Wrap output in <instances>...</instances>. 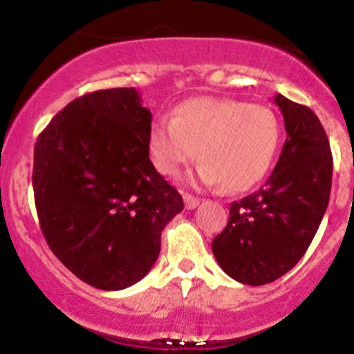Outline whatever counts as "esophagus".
<instances>
[{
    "mask_svg": "<svg viewBox=\"0 0 354 354\" xmlns=\"http://www.w3.org/2000/svg\"><path fill=\"white\" fill-rule=\"evenodd\" d=\"M183 201H185V207L187 209H195L198 204H201V198L194 197V195H188V194L183 195Z\"/></svg>",
    "mask_w": 354,
    "mask_h": 354,
    "instance_id": "obj_1",
    "label": "esophagus"
}]
</instances>
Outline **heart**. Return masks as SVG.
<instances>
[{"label":"heart","mask_w":354,"mask_h":354,"mask_svg":"<svg viewBox=\"0 0 354 354\" xmlns=\"http://www.w3.org/2000/svg\"><path fill=\"white\" fill-rule=\"evenodd\" d=\"M280 136L279 115L266 105L198 97L176 105L171 121L153 122L149 149L153 166L166 176H178L198 150L201 183L243 192L268 174Z\"/></svg>","instance_id":"1"}]
</instances>
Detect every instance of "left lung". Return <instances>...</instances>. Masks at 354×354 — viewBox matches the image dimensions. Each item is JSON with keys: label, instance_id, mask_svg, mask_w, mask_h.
Listing matches in <instances>:
<instances>
[{"label": "left lung", "instance_id": "8db88e82", "mask_svg": "<svg viewBox=\"0 0 354 354\" xmlns=\"http://www.w3.org/2000/svg\"><path fill=\"white\" fill-rule=\"evenodd\" d=\"M273 102L287 133L279 162L259 190L232 202L226 228L211 243L223 272L247 286L270 283L296 266L330 197L334 164L320 119L280 93Z\"/></svg>", "mask_w": 354, "mask_h": 354}]
</instances>
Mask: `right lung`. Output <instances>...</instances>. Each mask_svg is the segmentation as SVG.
<instances>
[{"label": "right lung", "instance_id": "1", "mask_svg": "<svg viewBox=\"0 0 354 354\" xmlns=\"http://www.w3.org/2000/svg\"><path fill=\"white\" fill-rule=\"evenodd\" d=\"M150 124L135 88L98 90L58 112L34 147L41 232L65 268L97 289L140 282L164 226L183 211L149 157Z\"/></svg>", "mask_w": 354, "mask_h": 354}]
</instances>
